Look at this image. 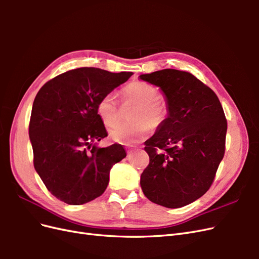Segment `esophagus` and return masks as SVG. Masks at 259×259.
<instances>
[{
	"label": "esophagus",
	"mask_w": 259,
	"mask_h": 259,
	"mask_svg": "<svg viewBox=\"0 0 259 259\" xmlns=\"http://www.w3.org/2000/svg\"><path fill=\"white\" fill-rule=\"evenodd\" d=\"M127 153H128V154H131V153H132V149H128V150H127Z\"/></svg>",
	"instance_id": "34e87169"
}]
</instances>
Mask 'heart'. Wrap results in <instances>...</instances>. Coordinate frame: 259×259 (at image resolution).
I'll return each mask as SVG.
<instances>
[{"label":"heart","mask_w":259,"mask_h":259,"mask_svg":"<svg viewBox=\"0 0 259 259\" xmlns=\"http://www.w3.org/2000/svg\"><path fill=\"white\" fill-rule=\"evenodd\" d=\"M124 101L137 104L130 124H117L109 131V136L117 144L131 145L144 140L150 132L165 122L168 109L165 99L159 96L154 85L143 81H133L122 91ZM97 113L105 126L110 127L119 119V108L112 95L101 97L97 104Z\"/></svg>","instance_id":"heart-1"}]
</instances>
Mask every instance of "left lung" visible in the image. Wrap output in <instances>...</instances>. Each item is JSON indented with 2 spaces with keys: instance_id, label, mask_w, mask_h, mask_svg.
<instances>
[{
  "instance_id": "1",
  "label": "left lung",
  "mask_w": 259,
  "mask_h": 259,
  "mask_svg": "<svg viewBox=\"0 0 259 259\" xmlns=\"http://www.w3.org/2000/svg\"><path fill=\"white\" fill-rule=\"evenodd\" d=\"M139 79L158 86L168 113L145 143L150 162L140 176L146 197L178 208L201 198L225 153L227 121L216 94L189 72L163 69Z\"/></svg>"
}]
</instances>
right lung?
<instances>
[{"label":"right lung","mask_w":259,"mask_h":259,"mask_svg":"<svg viewBox=\"0 0 259 259\" xmlns=\"http://www.w3.org/2000/svg\"><path fill=\"white\" fill-rule=\"evenodd\" d=\"M132 74L77 68L54 77L36 94L29 124L33 164L58 200L81 205L100 197L112 166L126 156L121 145L98 147L108 134L97 104Z\"/></svg>","instance_id":"1"}]
</instances>
